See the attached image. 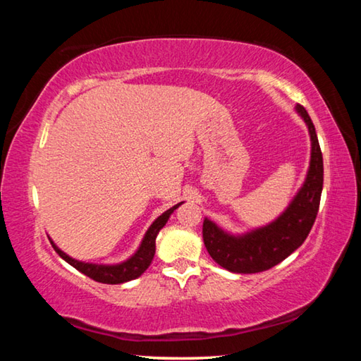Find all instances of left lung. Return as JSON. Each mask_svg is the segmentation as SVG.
<instances>
[{
	"mask_svg": "<svg viewBox=\"0 0 361 361\" xmlns=\"http://www.w3.org/2000/svg\"><path fill=\"white\" fill-rule=\"evenodd\" d=\"M296 111L307 126L312 149L304 185L286 210L272 223L240 235H232L209 218L204 219L207 252L231 272L256 274L279 264L302 245L315 223L323 188V157L312 119L301 105L296 106Z\"/></svg>",
	"mask_w": 361,
	"mask_h": 361,
	"instance_id": "1",
	"label": "left lung"
}]
</instances>
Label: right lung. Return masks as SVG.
<instances>
[{"instance_id": "add662e5", "label": "right lung", "mask_w": 361, "mask_h": 361, "mask_svg": "<svg viewBox=\"0 0 361 361\" xmlns=\"http://www.w3.org/2000/svg\"><path fill=\"white\" fill-rule=\"evenodd\" d=\"M181 204L183 202L173 205L172 209H169L167 212H164L161 216H157L154 219V223L149 226V229L146 231V234L143 237L142 243H140L137 252L133 253L129 259H126L124 262H119V264H92V262L78 261L66 253H63L62 250L52 242V239L49 240H51L54 250L59 253L60 258L65 259L75 269H78L79 272H82L84 276H87L92 280H95V282H100V283H108V285L124 283V282H129V280L140 277L146 269L149 267L156 253V237L159 234V231L166 226L170 215H172L173 210L178 209Z\"/></svg>"}]
</instances>
